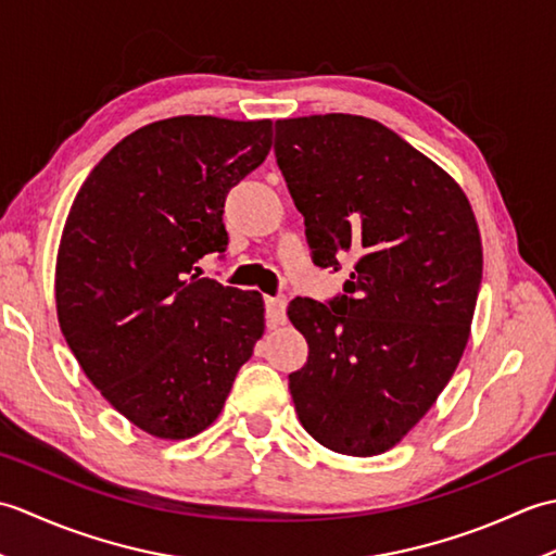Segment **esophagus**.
Returning a JSON list of instances; mask_svg holds the SVG:
<instances>
[{
    "label": "esophagus",
    "mask_w": 556,
    "mask_h": 556,
    "mask_svg": "<svg viewBox=\"0 0 556 556\" xmlns=\"http://www.w3.org/2000/svg\"><path fill=\"white\" fill-rule=\"evenodd\" d=\"M265 308H267V325L269 327L287 325V299L269 296L265 301Z\"/></svg>",
    "instance_id": "obj_1"
}]
</instances>
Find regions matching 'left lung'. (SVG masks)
Segmentation results:
<instances>
[{
	"label": "left lung",
	"mask_w": 556,
	"mask_h": 556,
	"mask_svg": "<svg viewBox=\"0 0 556 556\" xmlns=\"http://www.w3.org/2000/svg\"><path fill=\"white\" fill-rule=\"evenodd\" d=\"M275 152L320 267L353 257L346 296L293 299L308 363L289 375L299 420L346 456L396 446L432 408L470 337L482 241L440 164L375 119L313 114L275 124Z\"/></svg>",
	"instance_id": "8db88e82"
}]
</instances>
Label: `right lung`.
Listing matches in <instances>:
<instances>
[{
	"mask_svg": "<svg viewBox=\"0 0 556 556\" xmlns=\"http://www.w3.org/2000/svg\"><path fill=\"white\" fill-rule=\"evenodd\" d=\"M269 148V119L152 122L96 164L68 210L59 327L100 394L157 440L210 428L265 332L257 291L193 269L227 251L224 198Z\"/></svg>",
	"mask_w": 556,
	"mask_h": 556,
	"instance_id": "add662e5",
	"label": "right lung"
}]
</instances>
